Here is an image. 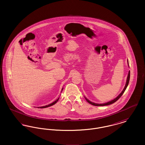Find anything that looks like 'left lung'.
<instances>
[{"instance_id": "1", "label": "left lung", "mask_w": 145, "mask_h": 145, "mask_svg": "<svg viewBox=\"0 0 145 145\" xmlns=\"http://www.w3.org/2000/svg\"><path fill=\"white\" fill-rule=\"evenodd\" d=\"M128 66L129 67V63H128ZM129 79H130V71H129V72H128V76H127L126 83H125V86H124V89H123V91L121 92V93L116 98H115L113 100L111 101L110 102H107V103L103 104L95 103H93V102L90 101H89V99H88L85 97H85V99L86 100V101H87L88 103H89L92 104V105H95V106H105V105H110V104H113L114 103H115V102H116L117 100H118L122 96V95L123 94L125 90H126V89H127V86H128V84H129Z\"/></svg>"}]
</instances>
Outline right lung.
Segmentation results:
<instances>
[{"instance_id": "1", "label": "right lung", "mask_w": 145, "mask_h": 145, "mask_svg": "<svg viewBox=\"0 0 145 145\" xmlns=\"http://www.w3.org/2000/svg\"><path fill=\"white\" fill-rule=\"evenodd\" d=\"M62 90H63V88H62L61 91H62ZM61 92H62V91H61ZM59 97L56 101H55L54 102H53V103H52L50 104H49V105H45V106H43L39 107V108H47V107H49V106H52V105H53L54 104H55V103H57V102L59 101Z\"/></svg>"}]
</instances>
